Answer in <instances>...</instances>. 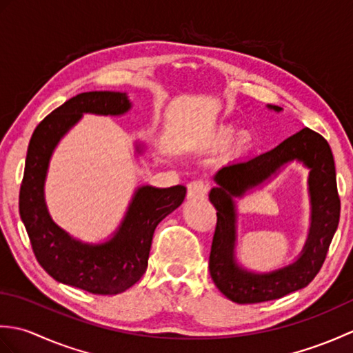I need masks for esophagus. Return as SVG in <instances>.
Instances as JSON below:
<instances>
[{
  "mask_svg": "<svg viewBox=\"0 0 353 353\" xmlns=\"http://www.w3.org/2000/svg\"><path fill=\"white\" fill-rule=\"evenodd\" d=\"M208 183L203 181H194L188 183V199L190 200H197V199H205L208 194Z\"/></svg>",
  "mask_w": 353,
  "mask_h": 353,
  "instance_id": "esophagus-1",
  "label": "esophagus"
}]
</instances>
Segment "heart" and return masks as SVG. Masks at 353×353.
I'll use <instances>...</instances> for the list:
<instances>
[{
    "instance_id": "heart-1",
    "label": "heart",
    "mask_w": 353,
    "mask_h": 353,
    "mask_svg": "<svg viewBox=\"0 0 353 353\" xmlns=\"http://www.w3.org/2000/svg\"><path fill=\"white\" fill-rule=\"evenodd\" d=\"M236 130L232 125H220L209 134L208 144L214 148L226 147L232 139L234 141L230 144V153L234 156H243L245 154L253 145V137L250 132L243 130L235 134Z\"/></svg>"
}]
</instances>
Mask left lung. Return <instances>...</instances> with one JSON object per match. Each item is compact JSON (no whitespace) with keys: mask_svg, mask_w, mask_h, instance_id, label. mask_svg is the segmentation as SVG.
I'll return each instance as SVG.
<instances>
[{"mask_svg":"<svg viewBox=\"0 0 353 353\" xmlns=\"http://www.w3.org/2000/svg\"><path fill=\"white\" fill-rule=\"evenodd\" d=\"M267 108L274 112L282 110L272 104H267ZM294 160L310 170L309 236L303 252L290 265L272 272H253L239 265L236 258L234 199L261 188ZM212 179L216 185L209 191V200L216 209V228L209 256V273L216 288L229 301L241 305L274 301L305 288L323 265L340 220L335 163L326 139L310 129H302L264 154L226 165Z\"/></svg>","mask_w":353,"mask_h":353,"instance_id":"1","label":"left lung"}]
</instances>
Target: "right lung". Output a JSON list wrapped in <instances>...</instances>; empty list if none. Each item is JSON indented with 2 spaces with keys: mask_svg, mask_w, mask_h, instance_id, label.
Masks as SVG:
<instances>
[{
  "mask_svg": "<svg viewBox=\"0 0 353 353\" xmlns=\"http://www.w3.org/2000/svg\"><path fill=\"white\" fill-rule=\"evenodd\" d=\"M130 109L132 101L125 92L79 94L36 127L27 150L19 214L34 256L52 279L92 294H118L141 279L148 265L156 226L181 206L186 196L183 185L138 186L119 226L101 243L74 238L52 221L45 201V181L59 142L85 114L121 117ZM144 152L145 145L137 142V153Z\"/></svg>",
  "mask_w": 353,
  "mask_h": 353,
  "instance_id": "obj_1",
  "label": "right lung"
}]
</instances>
